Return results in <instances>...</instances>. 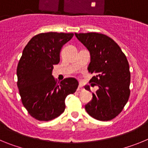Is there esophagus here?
Wrapping results in <instances>:
<instances>
[{
	"mask_svg": "<svg viewBox=\"0 0 148 148\" xmlns=\"http://www.w3.org/2000/svg\"><path fill=\"white\" fill-rule=\"evenodd\" d=\"M83 90V88H82V86L81 85V84H79V86H78L77 90H78V91H81V90Z\"/></svg>",
	"mask_w": 148,
	"mask_h": 148,
	"instance_id": "34e87169",
	"label": "esophagus"
}]
</instances>
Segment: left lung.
<instances>
[{"label":"left lung","instance_id":"8db88e82","mask_svg":"<svg viewBox=\"0 0 148 148\" xmlns=\"http://www.w3.org/2000/svg\"><path fill=\"white\" fill-rule=\"evenodd\" d=\"M75 37L88 49L90 63L87 70L93 73L91 86L98 90L85 105L90 116L99 121H110L118 116L130 96V73L125 55L114 40L96 32L75 33ZM84 88L90 90L89 85Z\"/></svg>","mask_w":148,"mask_h":148}]
</instances>
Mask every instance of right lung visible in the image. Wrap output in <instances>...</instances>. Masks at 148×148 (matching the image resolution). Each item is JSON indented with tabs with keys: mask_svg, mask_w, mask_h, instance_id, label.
Returning <instances> with one entry per match:
<instances>
[{
	"mask_svg": "<svg viewBox=\"0 0 148 148\" xmlns=\"http://www.w3.org/2000/svg\"><path fill=\"white\" fill-rule=\"evenodd\" d=\"M73 33L46 32L35 35L22 53L17 68L18 87L28 113L38 121L57 118L65 110V99L76 91L78 81L64 78L56 83L53 65L60 61L61 48Z\"/></svg>",
	"mask_w": 148,
	"mask_h": 148,
	"instance_id": "right-lung-1",
	"label": "right lung"
}]
</instances>
